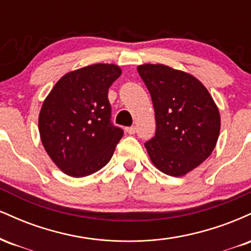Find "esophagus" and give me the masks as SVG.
<instances>
[{"label": "esophagus", "instance_id": "obj_1", "mask_svg": "<svg viewBox=\"0 0 251 251\" xmlns=\"http://www.w3.org/2000/svg\"><path fill=\"white\" fill-rule=\"evenodd\" d=\"M125 131L127 132L128 134H134L135 133V127H133V126H132V127H126Z\"/></svg>", "mask_w": 251, "mask_h": 251}]
</instances>
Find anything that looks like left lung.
Wrapping results in <instances>:
<instances>
[{
	"instance_id": "8db88e82",
	"label": "left lung",
	"mask_w": 251,
	"mask_h": 251,
	"mask_svg": "<svg viewBox=\"0 0 251 251\" xmlns=\"http://www.w3.org/2000/svg\"><path fill=\"white\" fill-rule=\"evenodd\" d=\"M148 87L155 134L145 144L150 159L163 174L181 177L214 151L221 116L211 94L197 77L162 63L137 67Z\"/></svg>"
}]
</instances>
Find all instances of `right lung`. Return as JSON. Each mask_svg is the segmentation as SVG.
I'll return each instance as SVG.
<instances>
[{
	"instance_id": "right-lung-1",
	"label": "right lung",
	"mask_w": 251,
	"mask_h": 251,
	"mask_svg": "<svg viewBox=\"0 0 251 251\" xmlns=\"http://www.w3.org/2000/svg\"><path fill=\"white\" fill-rule=\"evenodd\" d=\"M122 75L114 63L68 72L51 88L39 114L41 143L63 174L81 178L111 160L123 129L109 122L108 88Z\"/></svg>"
}]
</instances>
